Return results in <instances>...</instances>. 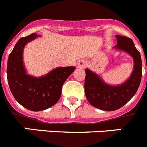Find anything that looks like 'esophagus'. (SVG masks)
Returning <instances> with one entry per match:
<instances>
[{"label":"esophagus","mask_w":147,"mask_h":147,"mask_svg":"<svg viewBox=\"0 0 147 147\" xmlns=\"http://www.w3.org/2000/svg\"><path fill=\"white\" fill-rule=\"evenodd\" d=\"M87 65H88V62L85 60H80L78 62V67L80 68H85Z\"/></svg>","instance_id":"34e87169"}]
</instances>
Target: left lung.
I'll return each mask as SVG.
<instances>
[{
  "mask_svg": "<svg viewBox=\"0 0 147 147\" xmlns=\"http://www.w3.org/2000/svg\"><path fill=\"white\" fill-rule=\"evenodd\" d=\"M117 45L115 49L124 51L134 60L131 76L121 85L113 86L105 83L96 73L85 69V93L89 103L96 108L114 111L123 107L134 96L141 84L142 62L141 54L130 38L116 35Z\"/></svg>",
  "mask_w": 147,
  "mask_h": 147,
  "instance_id": "left-lung-1",
  "label": "left lung"
}]
</instances>
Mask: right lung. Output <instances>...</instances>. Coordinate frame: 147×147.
<instances>
[{"label":"right lung","mask_w":147,"mask_h":147,"mask_svg":"<svg viewBox=\"0 0 147 147\" xmlns=\"http://www.w3.org/2000/svg\"><path fill=\"white\" fill-rule=\"evenodd\" d=\"M37 36L32 34L18 40L9 56L6 71L13 96L32 111L46 110L55 105L61 96L62 85L75 70V67H58L39 78L27 74L23 61V49Z\"/></svg>","instance_id":"right-lung-1"}]
</instances>
